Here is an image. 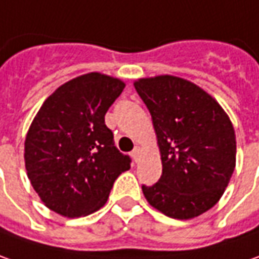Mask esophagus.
Returning a JSON list of instances; mask_svg holds the SVG:
<instances>
[{
  "mask_svg": "<svg viewBox=\"0 0 259 259\" xmlns=\"http://www.w3.org/2000/svg\"><path fill=\"white\" fill-rule=\"evenodd\" d=\"M140 152H142V149H140V146H136L135 149H133V152H132V156H133V159H135V162H138L139 160V156H140Z\"/></svg>",
  "mask_w": 259,
  "mask_h": 259,
  "instance_id": "esophagus-1",
  "label": "esophagus"
}]
</instances>
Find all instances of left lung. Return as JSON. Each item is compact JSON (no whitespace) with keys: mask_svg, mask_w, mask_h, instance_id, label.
I'll return each mask as SVG.
<instances>
[{"mask_svg":"<svg viewBox=\"0 0 259 259\" xmlns=\"http://www.w3.org/2000/svg\"><path fill=\"white\" fill-rule=\"evenodd\" d=\"M135 89L152 116L163 167L155 185L142 186L145 198L166 217H199L234 174L232 123L212 96L181 77L139 78Z\"/></svg>","mask_w":259,"mask_h":259,"instance_id":"obj_1","label":"left lung"}]
</instances>
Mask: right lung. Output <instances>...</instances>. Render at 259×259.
<instances>
[{"label": "right lung", "instance_id": "add662e5", "mask_svg": "<svg viewBox=\"0 0 259 259\" xmlns=\"http://www.w3.org/2000/svg\"><path fill=\"white\" fill-rule=\"evenodd\" d=\"M124 89L114 77L89 73L60 85L42 103L24 143L34 191L49 209L67 218L106 203L113 183L130 169L114 146L104 114Z\"/></svg>", "mask_w": 259, "mask_h": 259}]
</instances>
